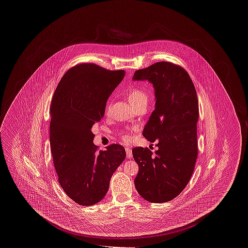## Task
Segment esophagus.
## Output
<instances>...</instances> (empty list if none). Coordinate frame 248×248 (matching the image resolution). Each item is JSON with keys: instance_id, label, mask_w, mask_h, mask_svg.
<instances>
[{"instance_id": "34e87169", "label": "esophagus", "mask_w": 248, "mask_h": 248, "mask_svg": "<svg viewBox=\"0 0 248 248\" xmlns=\"http://www.w3.org/2000/svg\"><path fill=\"white\" fill-rule=\"evenodd\" d=\"M125 152H126V157L130 159L132 157V151L129 148H125Z\"/></svg>"}]
</instances>
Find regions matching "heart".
<instances>
[{
  "label": "heart",
  "mask_w": 248,
  "mask_h": 248,
  "mask_svg": "<svg viewBox=\"0 0 248 248\" xmlns=\"http://www.w3.org/2000/svg\"><path fill=\"white\" fill-rule=\"evenodd\" d=\"M127 97H128V100H129L131 105L133 107L138 105L141 101L147 100V94H145V92L142 91L141 89H140V88H133L129 90V92L127 93ZM109 107H110V101H108L107 109H108ZM122 138L125 141H127L129 140V136L126 133H123Z\"/></svg>",
  "instance_id": "heart-1"
}]
</instances>
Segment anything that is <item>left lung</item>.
<instances>
[{"label":"left lung","mask_w":248,"mask_h":248,"mask_svg":"<svg viewBox=\"0 0 248 248\" xmlns=\"http://www.w3.org/2000/svg\"><path fill=\"white\" fill-rule=\"evenodd\" d=\"M133 80L154 85L155 108L142 135L158 147L155 154L148 148L132 150L139 165L135 186L145 200L169 202L185 189L197 160L196 90L187 71L166 61L136 71Z\"/></svg>","instance_id":"obj_1"}]
</instances>
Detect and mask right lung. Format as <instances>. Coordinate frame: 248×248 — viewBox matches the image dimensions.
<instances>
[{
    "mask_svg": "<svg viewBox=\"0 0 248 248\" xmlns=\"http://www.w3.org/2000/svg\"><path fill=\"white\" fill-rule=\"evenodd\" d=\"M93 63L71 68L61 78L50 106V147L61 188L80 205L106 195L109 180L125 159L119 144L99 151L92 126L103 118L108 96L124 77Z\"/></svg>",
    "mask_w": 248,
    "mask_h": 248,
    "instance_id": "1",
    "label": "right lung"
}]
</instances>
